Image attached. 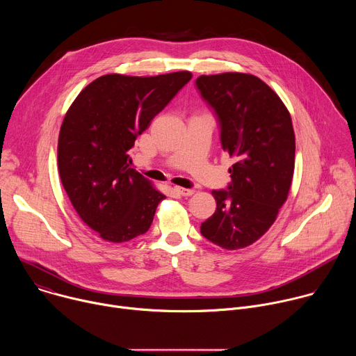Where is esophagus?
<instances>
[{"label":"esophagus","instance_id":"esophagus-1","mask_svg":"<svg viewBox=\"0 0 356 356\" xmlns=\"http://www.w3.org/2000/svg\"><path fill=\"white\" fill-rule=\"evenodd\" d=\"M173 190H175L177 194H180V195H191V194H193V190H191V188H184V187H180V186H176Z\"/></svg>","mask_w":356,"mask_h":356}]
</instances>
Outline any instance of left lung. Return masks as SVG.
Masks as SVG:
<instances>
[{
	"mask_svg": "<svg viewBox=\"0 0 356 356\" xmlns=\"http://www.w3.org/2000/svg\"><path fill=\"white\" fill-rule=\"evenodd\" d=\"M195 88L217 118L222 149L235 159L228 187L213 190L217 209L201 235L224 249L245 248L269 229L287 198L296 152L291 118L257 76H200Z\"/></svg>",
	"mask_w": 356,
	"mask_h": 356,
	"instance_id": "left-lung-1",
	"label": "left lung"
}]
</instances>
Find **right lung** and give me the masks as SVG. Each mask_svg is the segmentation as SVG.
I'll use <instances>...</instances> for the list:
<instances>
[{
	"instance_id": "1",
	"label": "right lung",
	"mask_w": 356,
	"mask_h": 356,
	"mask_svg": "<svg viewBox=\"0 0 356 356\" xmlns=\"http://www.w3.org/2000/svg\"><path fill=\"white\" fill-rule=\"evenodd\" d=\"M190 79V72L106 74L69 108L58 145L60 180L80 218L103 239L127 242L150 228L166 197L129 168V150Z\"/></svg>"
}]
</instances>
